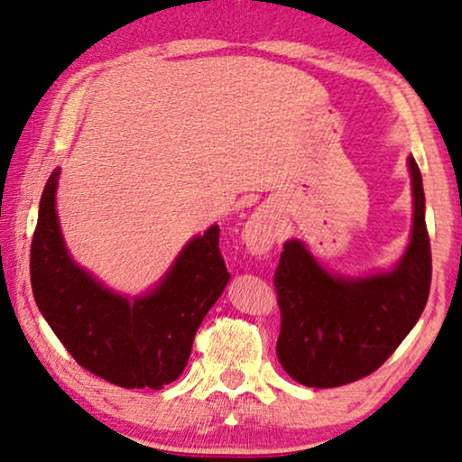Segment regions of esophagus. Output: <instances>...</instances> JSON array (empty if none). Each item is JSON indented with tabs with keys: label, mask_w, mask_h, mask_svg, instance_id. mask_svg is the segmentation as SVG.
Here are the masks:
<instances>
[{
	"label": "esophagus",
	"mask_w": 462,
	"mask_h": 462,
	"mask_svg": "<svg viewBox=\"0 0 462 462\" xmlns=\"http://www.w3.org/2000/svg\"><path fill=\"white\" fill-rule=\"evenodd\" d=\"M278 236V213L272 205H262L253 211L243 228V243L253 255H265Z\"/></svg>",
	"instance_id": "obj_1"
}]
</instances>
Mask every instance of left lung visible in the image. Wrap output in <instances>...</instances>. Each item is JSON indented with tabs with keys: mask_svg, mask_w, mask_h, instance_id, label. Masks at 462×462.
Returning a JSON list of instances; mask_svg holds the SVG:
<instances>
[{
	"mask_svg": "<svg viewBox=\"0 0 462 462\" xmlns=\"http://www.w3.org/2000/svg\"><path fill=\"white\" fill-rule=\"evenodd\" d=\"M414 217L411 245L392 272L335 276L301 240L284 243L274 272L281 308L276 356L308 387H339L374 373L423 314L431 289V245L417 161L408 157Z\"/></svg>",
	"mask_w": 462,
	"mask_h": 462,
	"instance_id": "left-lung-1",
	"label": "left lung"
}]
</instances>
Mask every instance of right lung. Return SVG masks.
Segmentation results:
<instances>
[{"label":"right lung","mask_w":462,"mask_h":462,"mask_svg":"<svg viewBox=\"0 0 462 462\" xmlns=\"http://www.w3.org/2000/svg\"><path fill=\"white\" fill-rule=\"evenodd\" d=\"M56 171L39 200L31 243V287L39 311L79 366L125 389H161L178 379L194 335L230 281L219 226L194 236L144 297H123L70 259L56 213Z\"/></svg>","instance_id":"add662e5"}]
</instances>
